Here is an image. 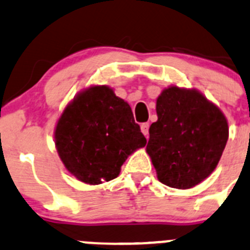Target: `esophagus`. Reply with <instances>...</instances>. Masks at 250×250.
<instances>
[{"instance_id": "1", "label": "esophagus", "mask_w": 250, "mask_h": 250, "mask_svg": "<svg viewBox=\"0 0 250 250\" xmlns=\"http://www.w3.org/2000/svg\"><path fill=\"white\" fill-rule=\"evenodd\" d=\"M140 129H142V133L145 137H149V123H143V125H140Z\"/></svg>"}]
</instances>
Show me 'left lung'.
Here are the masks:
<instances>
[{"instance_id": "1", "label": "left lung", "mask_w": 250, "mask_h": 250, "mask_svg": "<svg viewBox=\"0 0 250 250\" xmlns=\"http://www.w3.org/2000/svg\"><path fill=\"white\" fill-rule=\"evenodd\" d=\"M156 113L146 152L157 178L177 189L195 187L221 159L229 139L226 117L198 90L174 85L160 94Z\"/></svg>"}]
</instances>
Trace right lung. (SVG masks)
Wrapping results in <instances>:
<instances>
[{"label":"right lung","instance_id":"add662e5","mask_svg":"<svg viewBox=\"0 0 250 250\" xmlns=\"http://www.w3.org/2000/svg\"><path fill=\"white\" fill-rule=\"evenodd\" d=\"M60 159L71 174L86 184L116 178L132 152L145 146L128 103L106 85L81 91L61 115L55 129Z\"/></svg>","mask_w":250,"mask_h":250}]
</instances>
